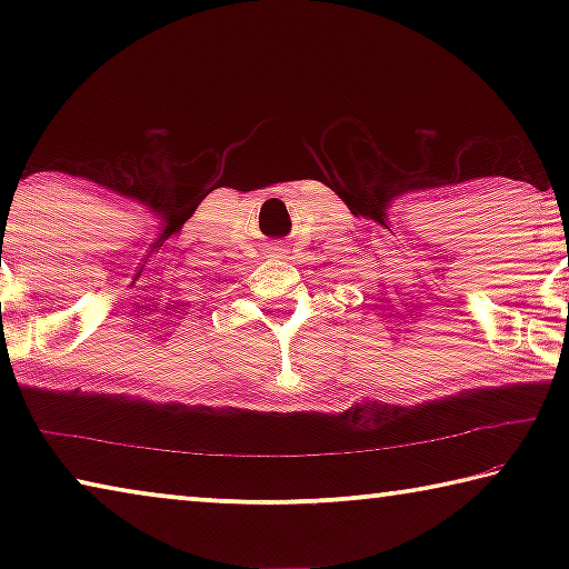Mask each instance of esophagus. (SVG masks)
I'll list each match as a JSON object with an SVG mask.
<instances>
[{"label": "esophagus", "mask_w": 569, "mask_h": 569, "mask_svg": "<svg viewBox=\"0 0 569 569\" xmlns=\"http://www.w3.org/2000/svg\"><path fill=\"white\" fill-rule=\"evenodd\" d=\"M271 250H273V253H283V250H286V246H281V243H276V246H273Z\"/></svg>", "instance_id": "1"}]
</instances>
